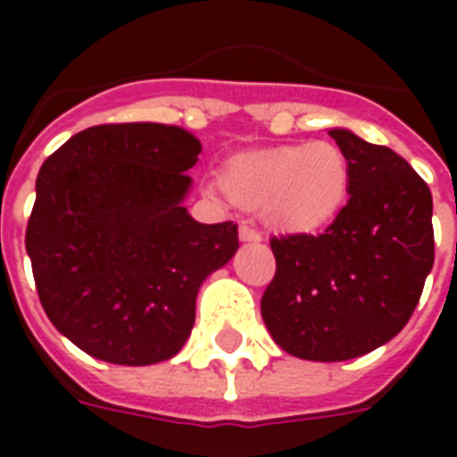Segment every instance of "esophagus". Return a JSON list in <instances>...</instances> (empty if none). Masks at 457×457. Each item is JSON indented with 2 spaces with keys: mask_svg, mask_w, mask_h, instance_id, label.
Segmentation results:
<instances>
[{
  "mask_svg": "<svg viewBox=\"0 0 457 457\" xmlns=\"http://www.w3.org/2000/svg\"><path fill=\"white\" fill-rule=\"evenodd\" d=\"M239 239L242 242H261V232L251 228L249 222H244V225H239Z\"/></svg>",
  "mask_w": 457,
  "mask_h": 457,
  "instance_id": "34e87169",
  "label": "esophagus"
}]
</instances>
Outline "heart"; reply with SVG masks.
I'll use <instances>...</instances> for the list:
<instances>
[{
  "mask_svg": "<svg viewBox=\"0 0 457 457\" xmlns=\"http://www.w3.org/2000/svg\"><path fill=\"white\" fill-rule=\"evenodd\" d=\"M222 187L232 204L258 211L285 232H312L337 218L351 189V163L332 142L285 145L239 154L222 168Z\"/></svg>",
  "mask_w": 457,
  "mask_h": 457,
  "instance_id": "1",
  "label": "heart"
}]
</instances>
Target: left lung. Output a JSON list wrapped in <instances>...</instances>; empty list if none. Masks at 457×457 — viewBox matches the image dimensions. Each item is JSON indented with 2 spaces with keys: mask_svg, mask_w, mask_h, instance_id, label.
<instances>
[{
  "mask_svg": "<svg viewBox=\"0 0 457 457\" xmlns=\"http://www.w3.org/2000/svg\"><path fill=\"white\" fill-rule=\"evenodd\" d=\"M351 163L346 206L320 235L272 237L261 299L272 339L303 361L358 358L394 339L434 265L432 192L405 158L329 130Z\"/></svg>",
  "mask_w": 457,
  "mask_h": 457,
  "instance_id": "obj_1",
  "label": "left lung"
}]
</instances>
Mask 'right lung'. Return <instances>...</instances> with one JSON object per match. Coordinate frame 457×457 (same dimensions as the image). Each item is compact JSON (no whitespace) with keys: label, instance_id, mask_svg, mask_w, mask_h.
Listing matches in <instances>:
<instances>
[{"label":"right lung","instance_id":"1","mask_svg":"<svg viewBox=\"0 0 457 457\" xmlns=\"http://www.w3.org/2000/svg\"><path fill=\"white\" fill-rule=\"evenodd\" d=\"M199 139L161 123L78 132L37 175L25 249L46 318L85 353L154 365L185 346L201 282L239 249L182 206Z\"/></svg>","mask_w":457,"mask_h":457}]
</instances>
